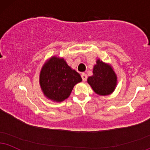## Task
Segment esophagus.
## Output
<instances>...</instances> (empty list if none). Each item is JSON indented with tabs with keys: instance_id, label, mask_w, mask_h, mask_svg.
<instances>
[{
	"instance_id": "1",
	"label": "esophagus",
	"mask_w": 150,
	"mask_h": 150,
	"mask_svg": "<svg viewBox=\"0 0 150 150\" xmlns=\"http://www.w3.org/2000/svg\"><path fill=\"white\" fill-rule=\"evenodd\" d=\"M81 77H82V79H83V81H86V80H87V78H88V77H87V74H85V73H83L82 74H81Z\"/></svg>"
}]
</instances>
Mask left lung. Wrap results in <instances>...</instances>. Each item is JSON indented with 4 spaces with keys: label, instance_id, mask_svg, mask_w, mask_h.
<instances>
[{
    "label": "left lung",
    "instance_id": "left-lung-1",
    "mask_svg": "<svg viewBox=\"0 0 150 150\" xmlns=\"http://www.w3.org/2000/svg\"><path fill=\"white\" fill-rule=\"evenodd\" d=\"M92 74L87 79L96 94L101 97L111 95L117 85V76L110 63L97 59Z\"/></svg>",
    "mask_w": 150,
    "mask_h": 150
}]
</instances>
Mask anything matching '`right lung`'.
<instances>
[{
  "label": "right lung",
  "mask_w": 150,
  "mask_h": 150,
  "mask_svg": "<svg viewBox=\"0 0 150 150\" xmlns=\"http://www.w3.org/2000/svg\"><path fill=\"white\" fill-rule=\"evenodd\" d=\"M39 81L44 97L60 103L69 97L74 87L82 81V78L63 58L53 55L42 67Z\"/></svg>",
  "instance_id": "obj_1"
}]
</instances>
